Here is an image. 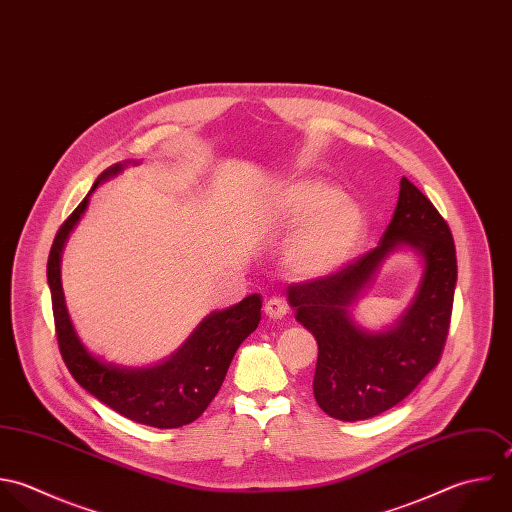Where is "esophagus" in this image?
<instances>
[{"label":"esophagus","mask_w":512,"mask_h":512,"mask_svg":"<svg viewBox=\"0 0 512 512\" xmlns=\"http://www.w3.org/2000/svg\"><path fill=\"white\" fill-rule=\"evenodd\" d=\"M264 312H266V316H268L270 320H282V318L288 314V306H286V302H284L282 298L274 296V298H270V300L264 304Z\"/></svg>","instance_id":"34e87169"}]
</instances>
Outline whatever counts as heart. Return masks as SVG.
<instances>
[{
    "label": "heart",
    "instance_id": "obj_1",
    "mask_svg": "<svg viewBox=\"0 0 512 512\" xmlns=\"http://www.w3.org/2000/svg\"><path fill=\"white\" fill-rule=\"evenodd\" d=\"M276 214L284 224H305L286 252L290 270L302 278L336 272L349 260L365 230L359 204L320 178L288 182L278 194Z\"/></svg>",
    "mask_w": 512,
    "mask_h": 512
}]
</instances>
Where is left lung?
Masks as SVG:
<instances>
[{"mask_svg": "<svg viewBox=\"0 0 512 512\" xmlns=\"http://www.w3.org/2000/svg\"><path fill=\"white\" fill-rule=\"evenodd\" d=\"M399 245L424 258L418 294L393 329L363 331L350 320L348 308ZM455 284L457 256L449 224L403 176L393 218L373 250L330 276L288 288L296 320L318 341L314 397L322 411L340 421H363L403 401L441 359Z\"/></svg>", "mask_w": 512, "mask_h": 512, "instance_id": "obj_1", "label": "left lung"}]
</instances>
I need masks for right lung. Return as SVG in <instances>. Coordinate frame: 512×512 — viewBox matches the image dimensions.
<instances>
[{"label": "right lung", "instance_id": "obj_1", "mask_svg": "<svg viewBox=\"0 0 512 512\" xmlns=\"http://www.w3.org/2000/svg\"><path fill=\"white\" fill-rule=\"evenodd\" d=\"M123 167L115 165L103 172L91 192L109 176L123 171ZM89 194L57 230L47 260V284L61 357L83 389L123 417L157 429L188 425L206 411L226 377L238 345L258 328L262 296L252 294L228 310L212 312L180 349L159 365L121 367L95 357L75 334L61 286V252L69 232L89 204Z\"/></svg>", "mask_w": 512, "mask_h": 512}]
</instances>
